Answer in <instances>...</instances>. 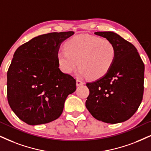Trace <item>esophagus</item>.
<instances>
[{
    "label": "esophagus",
    "mask_w": 151,
    "mask_h": 151,
    "mask_svg": "<svg viewBox=\"0 0 151 151\" xmlns=\"http://www.w3.org/2000/svg\"><path fill=\"white\" fill-rule=\"evenodd\" d=\"M83 83H83V82L82 81H81V80H79V79L77 80V86H81V85H83Z\"/></svg>",
    "instance_id": "34e87169"
}]
</instances>
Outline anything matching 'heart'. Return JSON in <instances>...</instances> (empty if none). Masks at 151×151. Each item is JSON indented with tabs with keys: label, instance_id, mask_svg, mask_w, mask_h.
<instances>
[{
	"label": "heart",
	"instance_id": "b5f03b06",
	"mask_svg": "<svg viewBox=\"0 0 151 151\" xmlns=\"http://www.w3.org/2000/svg\"><path fill=\"white\" fill-rule=\"evenodd\" d=\"M65 49L57 53L60 69L70 74L80 67L77 75L97 79L107 73L116 56L115 46L106 38L89 35L72 37L65 43Z\"/></svg>",
	"mask_w": 151,
	"mask_h": 151
}]
</instances>
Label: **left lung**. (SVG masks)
<instances>
[{"label": "left lung", "instance_id": "8db88e82", "mask_svg": "<svg viewBox=\"0 0 151 151\" xmlns=\"http://www.w3.org/2000/svg\"><path fill=\"white\" fill-rule=\"evenodd\" d=\"M114 44L116 56L107 73L87 83L90 93L86 106L104 123H122L134 115L144 95V64L132 44L111 31L95 32Z\"/></svg>", "mask_w": 151, "mask_h": 151}]
</instances>
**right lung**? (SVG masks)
I'll list each match as a JSON object with an SVG mask.
<instances>
[{
    "instance_id": "right-lung-1",
    "label": "right lung",
    "mask_w": 151,
    "mask_h": 151,
    "mask_svg": "<svg viewBox=\"0 0 151 151\" xmlns=\"http://www.w3.org/2000/svg\"><path fill=\"white\" fill-rule=\"evenodd\" d=\"M74 32L44 34L21 45L7 74V100L19 119L30 125L48 123L61 115L76 80L59 68L60 44Z\"/></svg>"
}]
</instances>
